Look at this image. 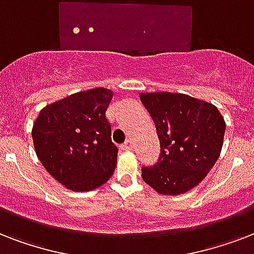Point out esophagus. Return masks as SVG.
Wrapping results in <instances>:
<instances>
[{"label":"esophagus","instance_id":"obj_1","mask_svg":"<svg viewBox=\"0 0 254 254\" xmlns=\"http://www.w3.org/2000/svg\"><path fill=\"white\" fill-rule=\"evenodd\" d=\"M121 149H123V150H131V149H133V142H131L130 139H127V142L124 143V145H121Z\"/></svg>","mask_w":254,"mask_h":254}]
</instances>
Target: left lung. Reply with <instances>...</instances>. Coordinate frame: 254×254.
I'll use <instances>...</instances> for the list:
<instances>
[{"label": "left lung", "instance_id": "1", "mask_svg": "<svg viewBox=\"0 0 254 254\" xmlns=\"http://www.w3.org/2000/svg\"><path fill=\"white\" fill-rule=\"evenodd\" d=\"M161 143L158 161L142 166V179L162 195L197 186L219 158L225 123L212 104L183 93H141Z\"/></svg>", "mask_w": 254, "mask_h": 254}]
</instances>
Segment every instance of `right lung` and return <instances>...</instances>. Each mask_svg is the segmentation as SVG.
<instances>
[{
    "label": "right lung",
    "instance_id": "1",
    "mask_svg": "<svg viewBox=\"0 0 254 254\" xmlns=\"http://www.w3.org/2000/svg\"><path fill=\"white\" fill-rule=\"evenodd\" d=\"M112 97L107 88L77 92L43 108L34 124L38 158L72 191L97 189L115 171L119 149L105 116Z\"/></svg>",
    "mask_w": 254,
    "mask_h": 254
}]
</instances>
